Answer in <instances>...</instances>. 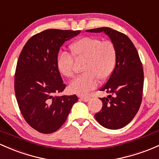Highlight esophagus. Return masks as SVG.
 Returning <instances> with one entry per match:
<instances>
[{"label": "esophagus", "instance_id": "34e87169", "mask_svg": "<svg viewBox=\"0 0 159 159\" xmlns=\"http://www.w3.org/2000/svg\"><path fill=\"white\" fill-rule=\"evenodd\" d=\"M80 98L84 102H88L90 100V97H81Z\"/></svg>", "mask_w": 159, "mask_h": 159}]
</instances>
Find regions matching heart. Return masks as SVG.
<instances>
[{
    "mask_svg": "<svg viewBox=\"0 0 159 159\" xmlns=\"http://www.w3.org/2000/svg\"><path fill=\"white\" fill-rule=\"evenodd\" d=\"M70 50L75 58L85 59L82 66L84 73L69 84L73 93L87 94L96 88L98 80L103 82L110 78L116 61V49L112 42L85 36L75 41L70 46ZM72 57L67 52H61L56 58L58 71L66 78H72L75 75Z\"/></svg>",
    "mask_w": 159,
    "mask_h": 159,
    "instance_id": "obj_1",
    "label": "heart"
}]
</instances>
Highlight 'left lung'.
Instances as JSON below:
<instances>
[{
  "mask_svg": "<svg viewBox=\"0 0 159 159\" xmlns=\"http://www.w3.org/2000/svg\"><path fill=\"white\" fill-rule=\"evenodd\" d=\"M86 32H103L116 49L114 70L100 89L110 94L100 98L103 107L94 115L95 119L107 129L123 128L134 118L142 103L144 75L138 52L127 36L111 28L101 27Z\"/></svg>",
  "mask_w": 159,
  "mask_h": 159,
  "instance_id": "8db88e82",
  "label": "left lung"
}]
</instances>
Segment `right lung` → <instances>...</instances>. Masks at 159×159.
Masks as SVG:
<instances>
[{
  "label": "right lung",
  "instance_id": "add662e5",
  "mask_svg": "<svg viewBox=\"0 0 159 159\" xmlns=\"http://www.w3.org/2000/svg\"><path fill=\"white\" fill-rule=\"evenodd\" d=\"M81 30L49 29L26 42L17 61L14 90L26 123L38 132L49 134L66 122L76 95L57 96L66 88L56 66L60 47Z\"/></svg>",
  "mask_w": 159,
  "mask_h": 159
}]
</instances>
